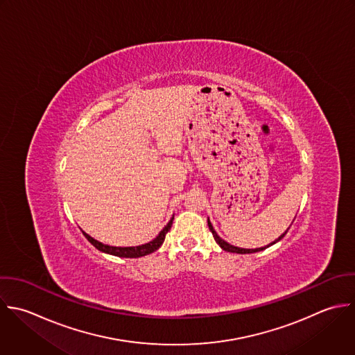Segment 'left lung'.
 I'll return each instance as SVG.
<instances>
[{"mask_svg":"<svg viewBox=\"0 0 355 355\" xmlns=\"http://www.w3.org/2000/svg\"><path fill=\"white\" fill-rule=\"evenodd\" d=\"M296 218V217H295ZM295 221V220H293ZM293 224V223H292ZM207 225H209V230L211 231V234H213V236H214V241L218 243V246L223 249V250H225V252H230V253H238V254H249V253H256V252H261V250H264V249H267V248H270V246H272V245H275L277 242H279L285 235H286V232L289 231V228L278 238V239H275L274 242H271L270 245H267V246H264V248H257V249H243V248H238V246H234V245H231V243H228V242H225L224 239H221L220 236H218V234L214 231V228H213V225H211V223H210V220L207 218Z\"/></svg>","mask_w":355,"mask_h":355,"instance_id":"obj_1","label":"left lung"}]
</instances>
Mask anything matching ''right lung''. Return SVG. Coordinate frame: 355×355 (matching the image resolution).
<instances>
[{
  "mask_svg": "<svg viewBox=\"0 0 355 355\" xmlns=\"http://www.w3.org/2000/svg\"><path fill=\"white\" fill-rule=\"evenodd\" d=\"M173 220H174V216L171 217V220L167 223V225L159 232V235L152 239L150 242L148 243H144V245H139V246H127V248H119V246H110V245H105L96 239H94L92 236H89L88 234H85L83 231V235L88 239V242L95 246L99 252L102 253H106V254H112V256H117V257H125V259H138V257H144L146 254H150L153 252H156L164 242V238H166V234L170 231L171 225H173Z\"/></svg>",
  "mask_w": 355,
  "mask_h": 355,
  "instance_id": "add662e5",
  "label": "right lung"
}]
</instances>
